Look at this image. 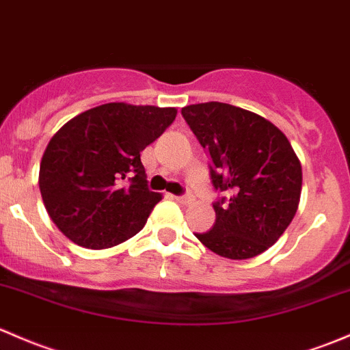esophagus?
<instances>
[{"label": "esophagus", "instance_id": "esophagus-1", "mask_svg": "<svg viewBox=\"0 0 350 350\" xmlns=\"http://www.w3.org/2000/svg\"><path fill=\"white\" fill-rule=\"evenodd\" d=\"M176 201H178V203H181V204H191L194 201V198H193V194H191V193H186V194H183V196L176 198Z\"/></svg>", "mask_w": 350, "mask_h": 350}]
</instances>
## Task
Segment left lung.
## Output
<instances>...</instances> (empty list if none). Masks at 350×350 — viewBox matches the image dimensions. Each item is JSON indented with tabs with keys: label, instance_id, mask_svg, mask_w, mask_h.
Segmentation results:
<instances>
[{
	"label": "left lung",
	"instance_id": "obj_1",
	"mask_svg": "<svg viewBox=\"0 0 350 350\" xmlns=\"http://www.w3.org/2000/svg\"><path fill=\"white\" fill-rule=\"evenodd\" d=\"M181 113L208 152L213 187L228 194L213 203L211 230L194 237L224 258L260 255L277 243L299 208V157L280 129L250 110L206 102Z\"/></svg>",
	"mask_w": 350,
	"mask_h": 350
}]
</instances>
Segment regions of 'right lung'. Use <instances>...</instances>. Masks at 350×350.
I'll return each mask as SVG.
<instances>
[{"label": "right lung", "mask_w": 350, "mask_h": 350, "mask_svg": "<svg viewBox=\"0 0 350 350\" xmlns=\"http://www.w3.org/2000/svg\"><path fill=\"white\" fill-rule=\"evenodd\" d=\"M176 113L174 107L112 102L73 117L51 137L38 185L51 221L68 240L102 250L144 228L161 194L147 187L141 152Z\"/></svg>", "instance_id": "obj_1"}]
</instances>
